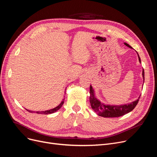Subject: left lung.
<instances>
[{
	"instance_id": "8db88e82",
	"label": "left lung",
	"mask_w": 157,
	"mask_h": 157,
	"mask_svg": "<svg viewBox=\"0 0 157 157\" xmlns=\"http://www.w3.org/2000/svg\"><path fill=\"white\" fill-rule=\"evenodd\" d=\"M124 44L129 47V48H132V47L128 45L126 43ZM138 54V53H137ZM139 62H140V58L139 56ZM142 76L144 80V71L143 69L142 71ZM90 103L91 105V107L93 110L96 112L99 116L103 117H118L122 116L129 112L132 111L133 109L135 108L138 104V102L139 101L140 97L136 101L132 102V103L129 104H126L124 105H106L104 104H102L101 102L97 99V98L95 97L94 90L92 89V87L90 86Z\"/></svg>"
}]
</instances>
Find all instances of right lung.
<instances>
[{"instance_id": "obj_1", "label": "right lung", "mask_w": 157, "mask_h": 157, "mask_svg": "<svg viewBox=\"0 0 157 157\" xmlns=\"http://www.w3.org/2000/svg\"><path fill=\"white\" fill-rule=\"evenodd\" d=\"M64 100H65V99H63V100H62V101L61 102V103L58 106H56V108H53V109H51V110H47V111H44V112H33V111H30V110H28V112H31V113H34V112H36V113H38V114H45V115H47V114H50V113H54V112H56L57 110H58L59 109L62 107V106L63 105V104L64 103Z\"/></svg>"}]
</instances>
